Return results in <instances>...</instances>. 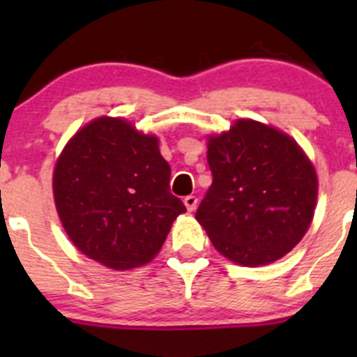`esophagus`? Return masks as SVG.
Instances as JSON below:
<instances>
[{
  "label": "esophagus",
  "instance_id": "esophagus-1",
  "mask_svg": "<svg viewBox=\"0 0 357 357\" xmlns=\"http://www.w3.org/2000/svg\"><path fill=\"white\" fill-rule=\"evenodd\" d=\"M185 205H186V208H188L190 212H193L197 208V204H199V199H197V197H193V195H188V197H185Z\"/></svg>",
  "mask_w": 357,
  "mask_h": 357
}]
</instances>
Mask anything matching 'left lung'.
Returning a JSON list of instances; mask_svg holds the SVG:
<instances>
[{
    "label": "left lung",
    "mask_w": 357,
    "mask_h": 357,
    "mask_svg": "<svg viewBox=\"0 0 357 357\" xmlns=\"http://www.w3.org/2000/svg\"><path fill=\"white\" fill-rule=\"evenodd\" d=\"M212 185L195 218L229 261L262 266L297 245L312 221L318 178L285 132L240 119L208 138Z\"/></svg>",
    "instance_id": "1"
}]
</instances>
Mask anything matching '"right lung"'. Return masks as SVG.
Wrapping results in <instances>:
<instances>
[{
    "label": "right lung",
    "mask_w": 357,
    "mask_h": 357,
    "mask_svg": "<svg viewBox=\"0 0 357 357\" xmlns=\"http://www.w3.org/2000/svg\"><path fill=\"white\" fill-rule=\"evenodd\" d=\"M158 139L119 117L79 129L56 160L53 195L68 238L89 259L119 271L152 261L186 212L169 188Z\"/></svg>",
    "instance_id": "add662e5"
}]
</instances>
